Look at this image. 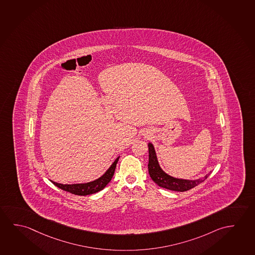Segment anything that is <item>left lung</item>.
I'll return each mask as SVG.
<instances>
[{"mask_svg": "<svg viewBox=\"0 0 255 255\" xmlns=\"http://www.w3.org/2000/svg\"><path fill=\"white\" fill-rule=\"evenodd\" d=\"M148 147H149V163H148L149 174H150L152 181L155 183H157L158 186L165 188L167 190L183 192V191H187L194 187L198 186V184L204 182L206 178L209 176V174H206L205 177L200 178V179L194 180V181L172 177L168 174H166L160 168L158 160H157V156L155 153L153 145L151 143H149Z\"/></svg>", "mask_w": 255, "mask_h": 255, "instance_id": "8db88e82", "label": "left lung"}]
</instances>
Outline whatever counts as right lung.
Wrapping results in <instances>:
<instances>
[{
    "label": "right lung",
    "mask_w": 255,
    "mask_h": 255,
    "mask_svg": "<svg viewBox=\"0 0 255 255\" xmlns=\"http://www.w3.org/2000/svg\"><path fill=\"white\" fill-rule=\"evenodd\" d=\"M119 158L113 163V165L110 166L109 169L105 172V174L97 179L94 182H88V183H80V184H61L57 182H53L56 186L58 187L61 190L70 192L72 194L79 195V196H87V195L94 194L98 191L103 190L112 180L114 176V171L116 168Z\"/></svg>",
    "instance_id": "obj_1"
}]
</instances>
